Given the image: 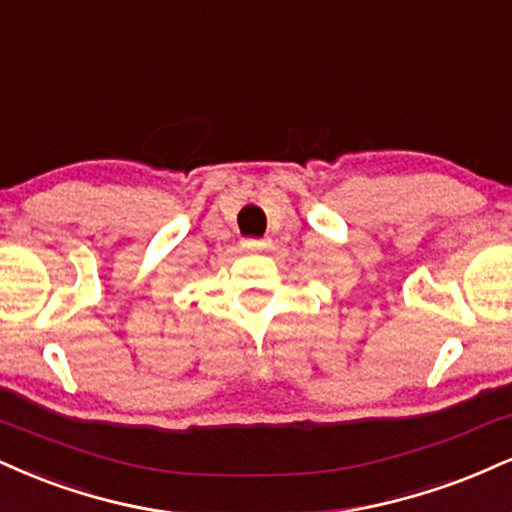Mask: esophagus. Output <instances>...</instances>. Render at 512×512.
<instances>
[{"label":"esophagus","mask_w":512,"mask_h":512,"mask_svg":"<svg viewBox=\"0 0 512 512\" xmlns=\"http://www.w3.org/2000/svg\"><path fill=\"white\" fill-rule=\"evenodd\" d=\"M243 250H264L269 248V240L267 238H243L240 240Z\"/></svg>","instance_id":"obj_1"}]
</instances>
